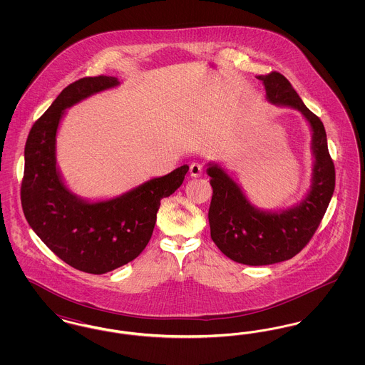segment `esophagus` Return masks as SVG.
<instances>
[{
    "mask_svg": "<svg viewBox=\"0 0 365 365\" xmlns=\"http://www.w3.org/2000/svg\"><path fill=\"white\" fill-rule=\"evenodd\" d=\"M189 173H190L191 178H200L202 175V165L198 163H192Z\"/></svg>",
    "mask_w": 365,
    "mask_h": 365,
    "instance_id": "obj_1",
    "label": "esophagus"
}]
</instances>
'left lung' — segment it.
Returning <instances> with one entry per match:
<instances>
[{"label":"left lung","mask_w":365,"mask_h":365,"mask_svg":"<svg viewBox=\"0 0 365 365\" xmlns=\"http://www.w3.org/2000/svg\"><path fill=\"white\" fill-rule=\"evenodd\" d=\"M267 101L301 112L311 128L312 179L304 198L287 209L257 208L242 186L219 163H208L212 201L210 237L228 259L246 265H269L294 257L320 225L335 187V168L322 120L313 115L290 82L279 72L257 76Z\"/></svg>","instance_id":"left-lung-1"}]
</instances>
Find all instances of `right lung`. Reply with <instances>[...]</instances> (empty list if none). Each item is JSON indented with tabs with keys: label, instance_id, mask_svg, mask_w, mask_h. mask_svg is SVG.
Returning <instances> with one entry per match:
<instances>
[{
	"label": "right lung",
	"instance_id": "add662e5",
	"mask_svg": "<svg viewBox=\"0 0 365 365\" xmlns=\"http://www.w3.org/2000/svg\"><path fill=\"white\" fill-rule=\"evenodd\" d=\"M119 85L104 75L71 83L34 123L24 149L21 207L29 225L56 256L96 275L138 257L153 234L161 200L180 187L189 171L185 164L106 200L70 190L56 160L60 123L71 106Z\"/></svg>",
	"mask_w": 365,
	"mask_h": 365
}]
</instances>
